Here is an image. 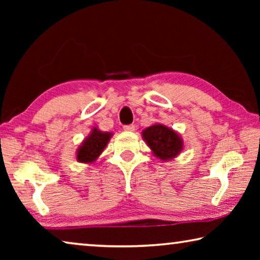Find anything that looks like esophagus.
<instances>
[{
  "label": "esophagus",
  "instance_id": "34e87169",
  "mask_svg": "<svg viewBox=\"0 0 260 260\" xmlns=\"http://www.w3.org/2000/svg\"><path fill=\"white\" fill-rule=\"evenodd\" d=\"M134 129H135V125H133V124L124 126V131H126V132H133Z\"/></svg>",
  "mask_w": 260,
  "mask_h": 260
}]
</instances>
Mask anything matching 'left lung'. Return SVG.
<instances>
[{"mask_svg": "<svg viewBox=\"0 0 260 260\" xmlns=\"http://www.w3.org/2000/svg\"><path fill=\"white\" fill-rule=\"evenodd\" d=\"M143 139L157 157L162 160L173 158L182 150V141L169 127L153 125L143 131Z\"/></svg>", "mask_w": 260, "mask_h": 260, "instance_id": "1", "label": "left lung"}]
</instances>
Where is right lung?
I'll use <instances>...</instances> for the list:
<instances>
[{
    "instance_id": "obj_1",
    "label": "right lung",
    "mask_w": 260,
    "mask_h": 260,
    "mask_svg": "<svg viewBox=\"0 0 260 260\" xmlns=\"http://www.w3.org/2000/svg\"><path fill=\"white\" fill-rule=\"evenodd\" d=\"M111 135V133H102L99 129L94 128L78 150V160L80 162H91L96 160V158L101 155V152L107 146Z\"/></svg>"
}]
</instances>
